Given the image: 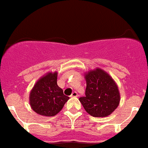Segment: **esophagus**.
<instances>
[{
    "instance_id": "34e87169",
    "label": "esophagus",
    "mask_w": 148,
    "mask_h": 148,
    "mask_svg": "<svg viewBox=\"0 0 148 148\" xmlns=\"http://www.w3.org/2000/svg\"><path fill=\"white\" fill-rule=\"evenodd\" d=\"M78 92H73L72 93L71 95H70V97H78Z\"/></svg>"
}]
</instances>
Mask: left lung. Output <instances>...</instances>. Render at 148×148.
I'll list each match as a JSON object with an SVG mask.
<instances>
[{"instance_id":"left-lung-1","label":"left lung","mask_w":148,"mask_h":148,"mask_svg":"<svg viewBox=\"0 0 148 148\" xmlns=\"http://www.w3.org/2000/svg\"><path fill=\"white\" fill-rule=\"evenodd\" d=\"M86 88L85 97L79 101L91 116L104 117L117 108L120 96L116 83L101 69L90 70L85 75Z\"/></svg>"}]
</instances>
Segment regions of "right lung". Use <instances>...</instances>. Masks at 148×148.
<instances>
[{
	"mask_svg": "<svg viewBox=\"0 0 148 148\" xmlns=\"http://www.w3.org/2000/svg\"><path fill=\"white\" fill-rule=\"evenodd\" d=\"M69 97L57 85V73H48L36 83L30 93V105L36 113L46 116L57 114Z\"/></svg>",
	"mask_w": 148,
	"mask_h": 148,
	"instance_id": "1",
	"label": "right lung"
}]
</instances>
